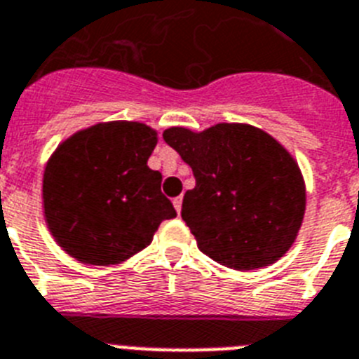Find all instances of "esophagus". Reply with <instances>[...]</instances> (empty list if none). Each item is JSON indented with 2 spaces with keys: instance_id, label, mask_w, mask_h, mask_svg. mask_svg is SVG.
Returning a JSON list of instances; mask_svg holds the SVG:
<instances>
[{
  "instance_id": "obj_1",
  "label": "esophagus",
  "mask_w": 359,
  "mask_h": 359,
  "mask_svg": "<svg viewBox=\"0 0 359 359\" xmlns=\"http://www.w3.org/2000/svg\"><path fill=\"white\" fill-rule=\"evenodd\" d=\"M182 203H183V198H182V196H177V198H174V200H172L174 209H176L177 214L182 212Z\"/></svg>"
}]
</instances>
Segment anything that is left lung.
I'll return each instance as SVG.
<instances>
[{
  "label": "left lung",
  "mask_w": 359,
  "mask_h": 359,
  "mask_svg": "<svg viewBox=\"0 0 359 359\" xmlns=\"http://www.w3.org/2000/svg\"><path fill=\"white\" fill-rule=\"evenodd\" d=\"M163 140L194 172L182 217L201 252L234 271H254L292 247L305 214V182L278 140L247 123H216L201 133L170 127Z\"/></svg>",
  "instance_id": "obj_1"
}]
</instances>
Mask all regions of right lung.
Masks as SVG:
<instances>
[{
	"label": "right lung",
	"instance_id": "1",
	"mask_svg": "<svg viewBox=\"0 0 359 359\" xmlns=\"http://www.w3.org/2000/svg\"><path fill=\"white\" fill-rule=\"evenodd\" d=\"M158 133L140 121L81 128L52 152L43 172V216L52 238L85 265L109 267L149 247L176 216L149 168Z\"/></svg>",
	"mask_w": 359,
	"mask_h": 359
}]
</instances>
